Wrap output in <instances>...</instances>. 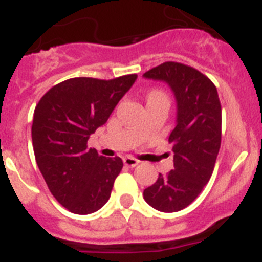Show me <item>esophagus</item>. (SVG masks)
<instances>
[{
	"label": "esophagus",
	"mask_w": 262,
	"mask_h": 262,
	"mask_svg": "<svg viewBox=\"0 0 262 262\" xmlns=\"http://www.w3.org/2000/svg\"><path fill=\"white\" fill-rule=\"evenodd\" d=\"M123 163H124V165L129 166V168H135V166L138 165L140 161H139L138 159H135V157L126 156V157H123Z\"/></svg>",
	"instance_id": "1"
}]
</instances>
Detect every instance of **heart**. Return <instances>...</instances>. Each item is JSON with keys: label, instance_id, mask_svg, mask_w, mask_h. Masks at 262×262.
<instances>
[{"label": "heart", "instance_id": "obj_1", "mask_svg": "<svg viewBox=\"0 0 262 262\" xmlns=\"http://www.w3.org/2000/svg\"><path fill=\"white\" fill-rule=\"evenodd\" d=\"M155 94H163L161 92H159V90H152L151 93H149V96H155Z\"/></svg>", "mask_w": 262, "mask_h": 262}]
</instances>
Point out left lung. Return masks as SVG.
<instances>
[{
    "mask_svg": "<svg viewBox=\"0 0 262 262\" xmlns=\"http://www.w3.org/2000/svg\"><path fill=\"white\" fill-rule=\"evenodd\" d=\"M143 76L165 81L177 101V124L169 135L174 169L160 173L143 195L159 211H180L200 195L214 170L222 140L221 101L207 76L181 62L165 61Z\"/></svg>",
    "mask_w": 262,
    "mask_h": 262,
    "instance_id": "obj_1",
    "label": "left lung"
}]
</instances>
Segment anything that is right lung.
<instances>
[{
    "label": "right lung",
    "instance_id": "obj_1",
    "mask_svg": "<svg viewBox=\"0 0 262 262\" xmlns=\"http://www.w3.org/2000/svg\"><path fill=\"white\" fill-rule=\"evenodd\" d=\"M136 77L69 78L36 105L31 128L36 164L52 195L73 214L96 212L110 198L123 161L99 156L88 148V140L107 122Z\"/></svg>",
    "mask_w": 262,
    "mask_h": 262
}]
</instances>
